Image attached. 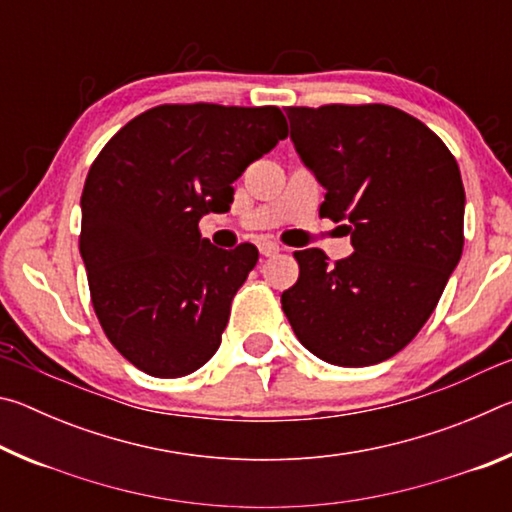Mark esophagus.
Here are the masks:
<instances>
[{
  "mask_svg": "<svg viewBox=\"0 0 512 512\" xmlns=\"http://www.w3.org/2000/svg\"><path fill=\"white\" fill-rule=\"evenodd\" d=\"M282 250L280 244H273V241H264V244H259V253H262L264 257H273Z\"/></svg>",
  "mask_w": 512,
  "mask_h": 512,
  "instance_id": "1",
  "label": "esophagus"
}]
</instances>
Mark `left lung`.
<instances>
[{
    "label": "left lung",
    "mask_w": 512,
    "mask_h": 512,
    "mask_svg": "<svg viewBox=\"0 0 512 512\" xmlns=\"http://www.w3.org/2000/svg\"><path fill=\"white\" fill-rule=\"evenodd\" d=\"M291 140L316 173L318 214L350 235L354 253L329 264L296 250L298 282L282 311L298 341L334 366L391 359L436 309L463 253L465 189L440 137L386 103L289 106Z\"/></svg>",
    "instance_id": "8db88e82"
}]
</instances>
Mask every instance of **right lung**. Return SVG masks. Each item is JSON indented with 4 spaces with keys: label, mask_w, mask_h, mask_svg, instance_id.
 Listing matches in <instances>:
<instances>
[{
    "label": "right lung",
    "mask_w": 512,
    "mask_h": 512,
    "mask_svg": "<svg viewBox=\"0 0 512 512\" xmlns=\"http://www.w3.org/2000/svg\"><path fill=\"white\" fill-rule=\"evenodd\" d=\"M284 137L277 106L162 103L94 158L79 235L90 300L108 341L146 375H189L219 350L259 253L212 246L198 221L228 212L232 183Z\"/></svg>",
    "instance_id": "right-lung-1"
}]
</instances>
